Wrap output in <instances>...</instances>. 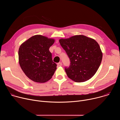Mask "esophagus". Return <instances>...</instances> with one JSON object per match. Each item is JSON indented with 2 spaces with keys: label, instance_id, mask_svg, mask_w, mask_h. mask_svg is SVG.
I'll return each instance as SVG.
<instances>
[{
  "label": "esophagus",
  "instance_id": "obj_1",
  "mask_svg": "<svg viewBox=\"0 0 120 120\" xmlns=\"http://www.w3.org/2000/svg\"><path fill=\"white\" fill-rule=\"evenodd\" d=\"M57 65L58 66H62V63L61 62H59L58 63H57Z\"/></svg>",
  "mask_w": 120,
  "mask_h": 120
}]
</instances>
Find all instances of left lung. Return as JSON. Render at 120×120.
<instances>
[{
	"mask_svg": "<svg viewBox=\"0 0 120 120\" xmlns=\"http://www.w3.org/2000/svg\"><path fill=\"white\" fill-rule=\"evenodd\" d=\"M59 42L70 61L69 66L64 68L68 77L77 82L91 78L101 62L102 54L98 43L83 35H76Z\"/></svg>",
	"mask_w": 120,
	"mask_h": 120,
	"instance_id": "8db88e82",
	"label": "left lung"
}]
</instances>
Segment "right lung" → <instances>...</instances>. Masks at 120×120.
I'll return each mask as SVG.
<instances>
[{"label":"right lung","instance_id":"1","mask_svg":"<svg viewBox=\"0 0 120 120\" xmlns=\"http://www.w3.org/2000/svg\"><path fill=\"white\" fill-rule=\"evenodd\" d=\"M54 39L35 35L23 43L19 50V63L25 75L31 80L45 82L50 80L56 69L49 48Z\"/></svg>","mask_w":120,"mask_h":120}]
</instances>
